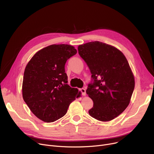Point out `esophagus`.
I'll list each match as a JSON object with an SVG mask.
<instances>
[{"label": "esophagus", "instance_id": "obj_1", "mask_svg": "<svg viewBox=\"0 0 154 154\" xmlns=\"http://www.w3.org/2000/svg\"><path fill=\"white\" fill-rule=\"evenodd\" d=\"M80 92H82V95L85 96V95H86V91H85V88H80Z\"/></svg>", "mask_w": 154, "mask_h": 154}]
</instances>
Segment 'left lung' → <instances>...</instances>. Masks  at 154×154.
Listing matches in <instances>:
<instances>
[{
  "instance_id": "8db88e82",
  "label": "left lung",
  "mask_w": 154,
  "mask_h": 154,
  "mask_svg": "<svg viewBox=\"0 0 154 154\" xmlns=\"http://www.w3.org/2000/svg\"><path fill=\"white\" fill-rule=\"evenodd\" d=\"M78 51L94 80L86 91L94 102L88 114L102 122L112 120L128 107L134 89L128 62L116 47L99 41L80 45Z\"/></svg>"
}]
</instances>
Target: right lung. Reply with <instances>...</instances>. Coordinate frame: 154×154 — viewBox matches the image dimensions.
Listing matches in <instances>:
<instances>
[{
	"label": "right lung",
	"mask_w": 154,
	"mask_h": 154,
	"mask_svg": "<svg viewBox=\"0 0 154 154\" xmlns=\"http://www.w3.org/2000/svg\"><path fill=\"white\" fill-rule=\"evenodd\" d=\"M77 54L74 46L54 44L38 51L27 64L22 97L31 112L45 122L66 115L69 105L81 92L67 83L65 64Z\"/></svg>",
	"instance_id": "obj_1"
}]
</instances>
